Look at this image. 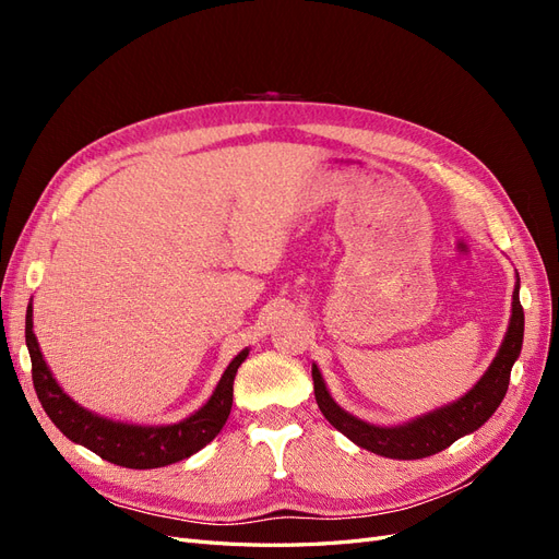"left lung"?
Wrapping results in <instances>:
<instances>
[{"label": "left lung", "mask_w": 559, "mask_h": 559, "mask_svg": "<svg viewBox=\"0 0 559 559\" xmlns=\"http://www.w3.org/2000/svg\"><path fill=\"white\" fill-rule=\"evenodd\" d=\"M522 335L524 312L520 306L518 280L513 289V314L509 321V331L503 335V343L497 352V357L489 364L478 384L460 401L443 405V408L421 415L413 421H405V425L399 427H376L345 413L341 405L331 399L319 368L312 366L314 399L319 411L324 413L331 425L341 433H345L352 443H357L359 448L376 452L380 456H389V460H421V456H429L450 448L456 438L480 429L485 421L495 415V411L506 396V389H509L511 368L520 357Z\"/></svg>", "instance_id": "obj_1"}]
</instances>
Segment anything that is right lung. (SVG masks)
Masks as SVG:
<instances>
[{"mask_svg":"<svg viewBox=\"0 0 559 559\" xmlns=\"http://www.w3.org/2000/svg\"><path fill=\"white\" fill-rule=\"evenodd\" d=\"M25 343L32 359V382H35L37 396L50 421L70 441L93 450L111 464L126 468H158L175 464L214 441V436L222 431L230 415L235 373H238L240 364L249 354V349H242L228 364L214 394L198 413L177 421V425L142 427L99 417L86 408H81L76 401L62 392L56 378L50 376L35 331H32V302L25 314Z\"/></svg>","mask_w":559,"mask_h":559,"instance_id":"add662e5","label":"right lung"}]
</instances>
